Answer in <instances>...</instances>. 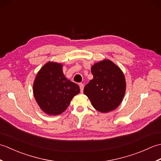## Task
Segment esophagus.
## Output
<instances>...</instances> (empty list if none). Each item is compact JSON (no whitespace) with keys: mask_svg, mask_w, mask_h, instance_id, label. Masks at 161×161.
<instances>
[{"mask_svg":"<svg viewBox=\"0 0 161 161\" xmlns=\"http://www.w3.org/2000/svg\"><path fill=\"white\" fill-rule=\"evenodd\" d=\"M79 86H80V91H81V93H83L84 85L82 83H80V84H79Z\"/></svg>","mask_w":161,"mask_h":161,"instance_id":"obj_1","label":"esophagus"}]
</instances>
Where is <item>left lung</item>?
I'll use <instances>...</instances> for the list:
<instances>
[{
    "label": "left lung",
    "instance_id": "obj_1",
    "mask_svg": "<svg viewBox=\"0 0 161 161\" xmlns=\"http://www.w3.org/2000/svg\"><path fill=\"white\" fill-rule=\"evenodd\" d=\"M91 73L93 79L85 86L84 94L98 111L107 113L114 110L121 103L125 93L124 74L108 59L95 64Z\"/></svg>",
    "mask_w": 161,
    "mask_h": 161
}]
</instances>
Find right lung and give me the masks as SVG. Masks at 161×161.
Returning <instances> with one entry per match:
<instances>
[{
  "instance_id": "obj_1",
  "label": "right lung",
  "mask_w": 161,
  "mask_h": 161,
  "mask_svg": "<svg viewBox=\"0 0 161 161\" xmlns=\"http://www.w3.org/2000/svg\"><path fill=\"white\" fill-rule=\"evenodd\" d=\"M61 64L48 62L36 75L33 84L35 100L48 115H59L66 110L80 86L64 76Z\"/></svg>"
}]
</instances>
